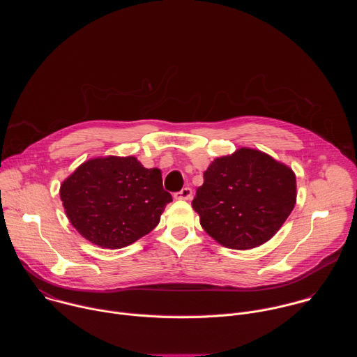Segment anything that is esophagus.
Returning <instances> with one entry per match:
<instances>
[{"label": "esophagus", "mask_w": 357, "mask_h": 357, "mask_svg": "<svg viewBox=\"0 0 357 357\" xmlns=\"http://www.w3.org/2000/svg\"><path fill=\"white\" fill-rule=\"evenodd\" d=\"M175 199H182V200H189L192 197V189L190 188H183L179 192L174 195Z\"/></svg>", "instance_id": "esophagus-1"}]
</instances>
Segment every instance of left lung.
<instances>
[{
  "mask_svg": "<svg viewBox=\"0 0 357 357\" xmlns=\"http://www.w3.org/2000/svg\"><path fill=\"white\" fill-rule=\"evenodd\" d=\"M296 199L292 169L264 152L241 148L216 158L192 200L205 231L225 247L248 250L268 241Z\"/></svg>",
  "mask_w": 357,
  "mask_h": 357,
  "instance_id": "obj_1",
  "label": "left lung"
}]
</instances>
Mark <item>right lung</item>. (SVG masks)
Segmentation results:
<instances>
[{
	"label": "right lung",
	"mask_w": 357,
	"mask_h": 357,
	"mask_svg": "<svg viewBox=\"0 0 357 357\" xmlns=\"http://www.w3.org/2000/svg\"><path fill=\"white\" fill-rule=\"evenodd\" d=\"M73 227L106 248L126 247L154 229L172 202L158 168L134 157L96 158L82 164L61 186Z\"/></svg>",
	"instance_id": "add662e5"
}]
</instances>
